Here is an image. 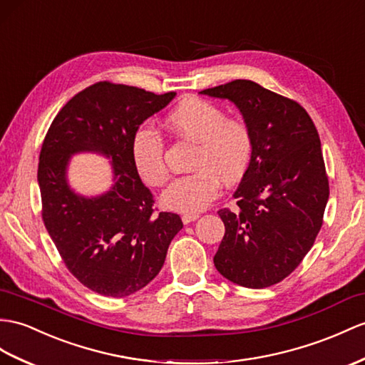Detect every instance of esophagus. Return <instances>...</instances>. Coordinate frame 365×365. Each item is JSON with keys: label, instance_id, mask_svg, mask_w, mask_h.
Instances as JSON below:
<instances>
[{"label": "esophagus", "instance_id": "1", "mask_svg": "<svg viewBox=\"0 0 365 365\" xmlns=\"http://www.w3.org/2000/svg\"><path fill=\"white\" fill-rule=\"evenodd\" d=\"M198 218H200V213H197V212H185V213H182V217H181L184 225H189V223H192V221L198 220Z\"/></svg>", "mask_w": 365, "mask_h": 365}]
</instances>
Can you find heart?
I'll return each instance as SVG.
<instances>
[{
    "label": "heart",
    "mask_w": 365,
    "mask_h": 365,
    "mask_svg": "<svg viewBox=\"0 0 365 365\" xmlns=\"http://www.w3.org/2000/svg\"><path fill=\"white\" fill-rule=\"evenodd\" d=\"M167 127L178 138L197 140L192 168L175 180L163 195L164 206L178 212H198L218 197L220 182L235 184L246 175L254 156V136L246 122L227 118L220 106L187 97L167 115ZM131 161L140 180L152 187L168 181L165 142L159 133L140 125L131 138Z\"/></svg>",
    "instance_id": "obj_1"
}]
</instances>
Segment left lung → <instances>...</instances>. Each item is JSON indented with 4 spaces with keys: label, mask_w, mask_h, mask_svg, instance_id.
<instances>
[{
    "label": "left lung",
    "mask_w": 365,
    "mask_h": 365,
    "mask_svg": "<svg viewBox=\"0 0 365 365\" xmlns=\"http://www.w3.org/2000/svg\"><path fill=\"white\" fill-rule=\"evenodd\" d=\"M201 94L234 102L254 136L251 165L234 193L238 207L218 210L226 232L213 263L237 285H275L304 260L324 223L330 185L319 133L300 103L251 80Z\"/></svg>",
    "instance_id": "left-lung-1"
}]
</instances>
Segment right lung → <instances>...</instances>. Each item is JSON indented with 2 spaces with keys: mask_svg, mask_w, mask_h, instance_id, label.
I'll use <instances>...</instances> for the list:
<instances>
[{
  "mask_svg": "<svg viewBox=\"0 0 365 365\" xmlns=\"http://www.w3.org/2000/svg\"><path fill=\"white\" fill-rule=\"evenodd\" d=\"M175 94L97 82L58 111L44 136L37 173L43 223L68 271L97 294L125 297L144 288L182 229L180 215L158 212L130 153L140 123ZM78 151L112 159L115 185L102 197L83 199L68 189L66 165Z\"/></svg>",
  "mask_w": 365,
  "mask_h": 365,
  "instance_id": "obj_1",
  "label": "right lung"
}]
</instances>
